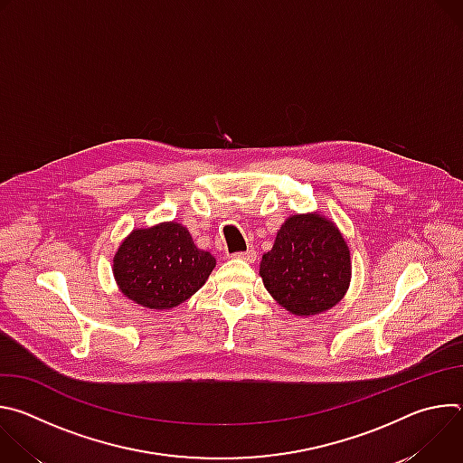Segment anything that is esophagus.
<instances>
[{"instance_id":"esophagus-1","label":"esophagus","mask_w":463,"mask_h":463,"mask_svg":"<svg viewBox=\"0 0 463 463\" xmlns=\"http://www.w3.org/2000/svg\"><path fill=\"white\" fill-rule=\"evenodd\" d=\"M232 256L238 258V260H243V261H254L256 260V250L249 249V250H243V252H236Z\"/></svg>"}]
</instances>
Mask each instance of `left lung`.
Segmentation results:
<instances>
[{
  "label": "left lung",
  "mask_w": 463,
  "mask_h": 463,
  "mask_svg": "<svg viewBox=\"0 0 463 463\" xmlns=\"http://www.w3.org/2000/svg\"><path fill=\"white\" fill-rule=\"evenodd\" d=\"M260 277L269 295L289 313L309 317L343 300L352 279L350 249L337 225L318 213L286 220Z\"/></svg>",
  "instance_id": "1"
}]
</instances>
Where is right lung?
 Listing matches in <instances>:
<instances>
[{
	"label": "right lung",
	"mask_w": 463,
	"mask_h": 463,
	"mask_svg": "<svg viewBox=\"0 0 463 463\" xmlns=\"http://www.w3.org/2000/svg\"><path fill=\"white\" fill-rule=\"evenodd\" d=\"M216 258L197 249L177 222L134 229L113 256V275L124 297L148 309H170L200 289Z\"/></svg>",
	"instance_id": "right-lung-1"
}]
</instances>
